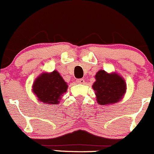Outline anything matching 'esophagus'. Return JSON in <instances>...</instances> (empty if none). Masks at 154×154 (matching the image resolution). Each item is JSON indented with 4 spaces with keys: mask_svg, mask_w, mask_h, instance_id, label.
I'll return each mask as SVG.
<instances>
[{
    "mask_svg": "<svg viewBox=\"0 0 154 154\" xmlns=\"http://www.w3.org/2000/svg\"><path fill=\"white\" fill-rule=\"evenodd\" d=\"M77 83H80V84H84L85 83V80L84 79H78V80H76Z\"/></svg>",
    "mask_w": 154,
    "mask_h": 154,
    "instance_id": "obj_1",
    "label": "esophagus"
}]
</instances>
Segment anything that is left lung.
<instances>
[{
  "mask_svg": "<svg viewBox=\"0 0 154 154\" xmlns=\"http://www.w3.org/2000/svg\"><path fill=\"white\" fill-rule=\"evenodd\" d=\"M95 79L92 88L99 104L117 103L125 93V80L117 74H108L103 70H100L96 74Z\"/></svg>",
  "mask_w": 154,
  "mask_h": 154,
  "instance_id": "left-lung-1",
  "label": "left lung"
}]
</instances>
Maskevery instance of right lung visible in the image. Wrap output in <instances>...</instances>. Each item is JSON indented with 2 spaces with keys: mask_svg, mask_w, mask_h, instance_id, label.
Listing matches in <instances>:
<instances>
[{
  "mask_svg": "<svg viewBox=\"0 0 154 154\" xmlns=\"http://www.w3.org/2000/svg\"><path fill=\"white\" fill-rule=\"evenodd\" d=\"M68 85L59 72L54 71L43 73L35 80L32 91L40 101L47 104H58L63 94L66 92Z\"/></svg>",
  "mask_w": 154,
  "mask_h": 154,
  "instance_id": "right-lung-1",
  "label": "right lung"
}]
</instances>
